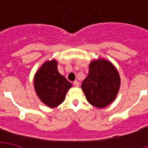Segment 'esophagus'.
Segmentation results:
<instances>
[{
	"label": "esophagus",
	"instance_id": "esophagus-1",
	"mask_svg": "<svg viewBox=\"0 0 148 148\" xmlns=\"http://www.w3.org/2000/svg\"><path fill=\"white\" fill-rule=\"evenodd\" d=\"M74 86L75 87H78L79 86V82H77V81H74Z\"/></svg>",
	"mask_w": 148,
	"mask_h": 148
}]
</instances>
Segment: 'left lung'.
Listing matches in <instances>:
<instances>
[{"label": "left lung", "mask_w": 148, "mask_h": 148, "mask_svg": "<svg viewBox=\"0 0 148 148\" xmlns=\"http://www.w3.org/2000/svg\"><path fill=\"white\" fill-rule=\"evenodd\" d=\"M120 86L121 79L116 69L110 62L101 58L91 62L82 89L89 103L101 109L114 101Z\"/></svg>", "instance_id": "8db88e82"}]
</instances>
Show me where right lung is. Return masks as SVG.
<instances>
[{
    "mask_svg": "<svg viewBox=\"0 0 148 148\" xmlns=\"http://www.w3.org/2000/svg\"><path fill=\"white\" fill-rule=\"evenodd\" d=\"M55 60L46 62L39 68L34 78V86L37 95L51 108L63 102L66 94L72 86L66 78L59 74Z\"/></svg>",
    "mask_w": 148,
    "mask_h": 148,
    "instance_id": "right-lung-1",
    "label": "right lung"
}]
</instances>
